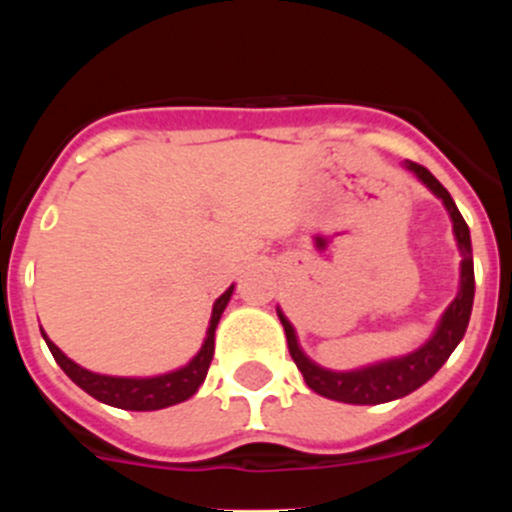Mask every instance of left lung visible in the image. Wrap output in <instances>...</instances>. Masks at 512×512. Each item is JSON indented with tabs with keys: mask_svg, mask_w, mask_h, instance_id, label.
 Listing matches in <instances>:
<instances>
[{
	"mask_svg": "<svg viewBox=\"0 0 512 512\" xmlns=\"http://www.w3.org/2000/svg\"><path fill=\"white\" fill-rule=\"evenodd\" d=\"M406 168L431 190L436 198H441V203L446 205L448 215H451L453 223V235H456L458 250H461V289H458L456 299L448 304V309L443 312L441 322H438L436 332L431 334L423 347H418L416 352L406 356H396V359L379 361V364L361 366L354 371H332L324 369V366L314 364L307 354L299 349L297 334L294 327L289 324V319L282 314V309H277V317H280L282 327L287 334V347L292 354L294 364L302 371L304 381L312 391H317L319 396H327L332 401H342V404H359V406H374V404H386V401L401 399V396L411 394L418 386L426 384L443 364L451 356L453 349L458 347V342L463 339L468 329V319H471L473 309V294H476V277H473V250H471V230H468L466 220L458 213L456 203H453L451 193L428 173L423 165L414 163V160H406Z\"/></svg>",
	"mask_w": 512,
	"mask_h": 512,
	"instance_id": "1",
	"label": "left lung"
}]
</instances>
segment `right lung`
<instances>
[{"label":"right lung","mask_w":512,"mask_h":512,"mask_svg":"<svg viewBox=\"0 0 512 512\" xmlns=\"http://www.w3.org/2000/svg\"><path fill=\"white\" fill-rule=\"evenodd\" d=\"M232 289L235 285L227 287L213 304V317H210L208 334H205V342L200 347V352L193 356L185 366L180 369L168 371V374L160 376H146V379H128V376H106V374H94V371L84 369L76 361H71L69 356L61 352L44 332L46 347L54 354L56 364L64 369V374L74 381L76 386L86 391L89 396L101 401V404L116 406V409L126 411H158L168 409V406L180 404V401L190 399L195 391L200 389V384L205 381L210 369V361L215 354V329H218L220 317H223L227 302L232 297Z\"/></svg>","instance_id":"add662e5"}]
</instances>
